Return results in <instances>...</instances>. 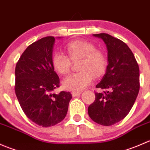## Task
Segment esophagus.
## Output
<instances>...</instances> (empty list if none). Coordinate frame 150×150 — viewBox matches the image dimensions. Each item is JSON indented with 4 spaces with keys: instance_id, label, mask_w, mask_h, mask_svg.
I'll return each mask as SVG.
<instances>
[{
    "instance_id": "esophagus-1",
    "label": "esophagus",
    "mask_w": 150,
    "mask_h": 150,
    "mask_svg": "<svg viewBox=\"0 0 150 150\" xmlns=\"http://www.w3.org/2000/svg\"><path fill=\"white\" fill-rule=\"evenodd\" d=\"M81 93H82V92H81V91H73V92H72V96H73V97L78 96V95H81Z\"/></svg>"
}]
</instances>
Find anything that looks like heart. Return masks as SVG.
Masks as SVG:
<instances>
[{
  "instance_id": "obj_1",
  "label": "heart",
  "mask_w": 150,
  "mask_h": 150,
  "mask_svg": "<svg viewBox=\"0 0 150 150\" xmlns=\"http://www.w3.org/2000/svg\"><path fill=\"white\" fill-rule=\"evenodd\" d=\"M67 56L55 53L52 57V64L56 72L66 75L70 70L71 61H80L77 73L72 74L62 81L64 88L69 91L83 90L91 83L92 77L99 78L104 73L107 66V57L103 51L96 49L95 45L86 40H76L66 46Z\"/></svg>"
}]
</instances>
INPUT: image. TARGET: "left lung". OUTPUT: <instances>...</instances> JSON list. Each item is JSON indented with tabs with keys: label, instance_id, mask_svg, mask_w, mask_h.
<instances>
[{
	"label": "left lung",
	"instance_id": "left-lung-1",
	"mask_svg": "<svg viewBox=\"0 0 150 150\" xmlns=\"http://www.w3.org/2000/svg\"><path fill=\"white\" fill-rule=\"evenodd\" d=\"M103 40L107 49L108 65L96 88V99L88 108L89 117L99 125H114L132 108L139 91V68L129 47L107 33L93 34Z\"/></svg>",
	"mask_w": 150,
	"mask_h": 150
}]
</instances>
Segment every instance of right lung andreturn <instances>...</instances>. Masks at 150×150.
Segmentation results:
<instances>
[{
	"label": "right lung",
	"instance_id": "1",
	"mask_svg": "<svg viewBox=\"0 0 150 150\" xmlns=\"http://www.w3.org/2000/svg\"><path fill=\"white\" fill-rule=\"evenodd\" d=\"M54 43L52 36L32 43L15 69V93L19 104L29 119L43 127L62 121L72 99L69 92L51 93L59 86V78L52 64Z\"/></svg>",
	"mask_w": 150,
	"mask_h": 150
}]
</instances>
